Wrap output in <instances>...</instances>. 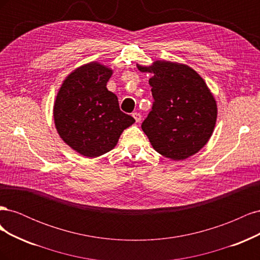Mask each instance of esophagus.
Masks as SVG:
<instances>
[{
	"instance_id": "1",
	"label": "esophagus",
	"mask_w": 260,
	"mask_h": 260,
	"mask_svg": "<svg viewBox=\"0 0 260 260\" xmlns=\"http://www.w3.org/2000/svg\"><path fill=\"white\" fill-rule=\"evenodd\" d=\"M132 117L135 118L137 122H140V121H141V119H142V116H141V114H140V113H138V112H136V113H132Z\"/></svg>"
}]
</instances>
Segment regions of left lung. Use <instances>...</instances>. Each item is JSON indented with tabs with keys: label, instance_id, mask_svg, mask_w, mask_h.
Returning a JSON list of instances; mask_svg holds the SVG:
<instances>
[{
	"label": "left lung",
	"instance_id": "8db88e82",
	"mask_svg": "<svg viewBox=\"0 0 260 260\" xmlns=\"http://www.w3.org/2000/svg\"><path fill=\"white\" fill-rule=\"evenodd\" d=\"M152 74L148 83L154 99L142 130L156 152L182 160L204 147L214 131L217 104L203 78L184 64L156 60L138 65Z\"/></svg>",
	"mask_w": 260,
	"mask_h": 260
}]
</instances>
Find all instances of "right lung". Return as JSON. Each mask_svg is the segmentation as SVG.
<instances>
[{"label":"right lung","instance_id":"1","mask_svg":"<svg viewBox=\"0 0 260 260\" xmlns=\"http://www.w3.org/2000/svg\"><path fill=\"white\" fill-rule=\"evenodd\" d=\"M113 70L89 62L62 82L54 103V122L66 144L85 157L113 149L135 118L120 111L116 94L108 91Z\"/></svg>","mask_w":260,"mask_h":260}]
</instances>
